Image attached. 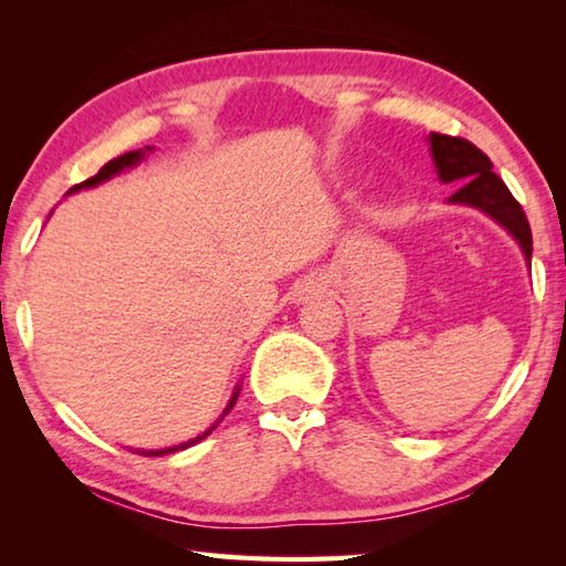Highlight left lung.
I'll return each mask as SVG.
<instances>
[{
    "mask_svg": "<svg viewBox=\"0 0 566 566\" xmlns=\"http://www.w3.org/2000/svg\"><path fill=\"white\" fill-rule=\"evenodd\" d=\"M437 175L442 181H462L449 197L452 205H467L482 209L484 214L496 219L516 242H520L526 262L532 260V229L526 222L522 205L512 197L504 181L492 171V161L482 149L462 137L449 134H429Z\"/></svg>",
    "mask_w": 566,
    "mask_h": 566,
    "instance_id": "left-lung-1",
    "label": "left lung"
}]
</instances>
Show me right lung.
<instances>
[{"label": "right lung", "mask_w": 566, "mask_h": 566, "mask_svg": "<svg viewBox=\"0 0 566 566\" xmlns=\"http://www.w3.org/2000/svg\"><path fill=\"white\" fill-rule=\"evenodd\" d=\"M145 151H151V147H145V149H137V151H127V155H122V157H117V159H112V161H107V165H104L97 175L94 177H90V179H84L82 185H74L72 189H70V195L72 191H80V189H84V187H97V185H102V181H107V179H112L114 175H119L122 169H127V167H134L137 165V161H142L145 159ZM237 397H239V387L234 389V395H232V399H229V405H227V409H224V415L229 409L234 407V401H237ZM222 415V417H224ZM219 417V419H222ZM219 419H217V424H219ZM214 424V427H217ZM214 427H209L205 434H199V437H195V439H189V442H185V444H177V447H169V449H151V452H145V449H142V452H137V454H147V457H161V454H171V452H179V449H187V447H191V444H197V442H202V439L207 437V434H212V429Z\"/></svg>", "instance_id": "right-lung-1"}]
</instances>
